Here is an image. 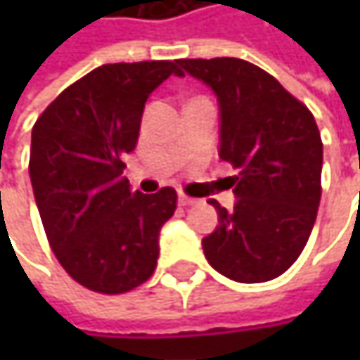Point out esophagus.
I'll list each match as a JSON object with an SVG mask.
<instances>
[{"label":"esophagus","mask_w":360,"mask_h":360,"mask_svg":"<svg viewBox=\"0 0 360 360\" xmlns=\"http://www.w3.org/2000/svg\"><path fill=\"white\" fill-rule=\"evenodd\" d=\"M179 204L181 206H193V204H198V200H195V198H191V195L179 193Z\"/></svg>","instance_id":"esophagus-1"}]
</instances>
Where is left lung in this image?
I'll return each instance as SVG.
<instances>
[{"instance_id":"obj_1","label":"left lung","mask_w":360,"mask_h":360,"mask_svg":"<svg viewBox=\"0 0 360 360\" xmlns=\"http://www.w3.org/2000/svg\"><path fill=\"white\" fill-rule=\"evenodd\" d=\"M221 106L219 156L238 169L233 210L202 240L212 269L240 283L285 273L304 250L321 200L323 143L315 116L281 83L240 58L177 60Z\"/></svg>"}]
</instances>
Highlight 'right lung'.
<instances>
[{
  "instance_id": "obj_1",
  "label": "right lung",
  "mask_w": 360,
  "mask_h": 360,
  "mask_svg": "<svg viewBox=\"0 0 360 360\" xmlns=\"http://www.w3.org/2000/svg\"><path fill=\"white\" fill-rule=\"evenodd\" d=\"M171 75L183 77L177 60L104 64L68 85L33 127L29 173L47 242L91 292H131L156 269L177 191H131L122 158L135 150L148 96Z\"/></svg>"
}]
</instances>
